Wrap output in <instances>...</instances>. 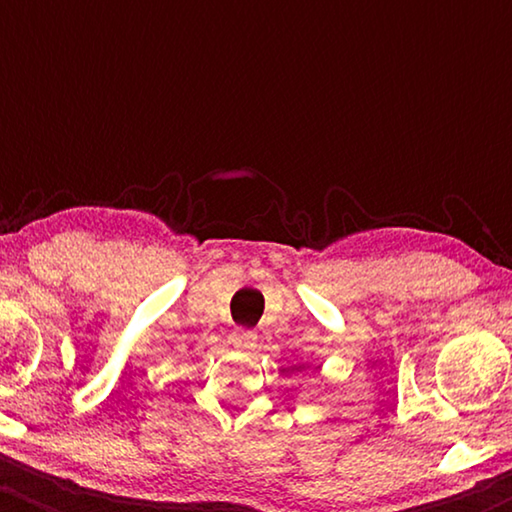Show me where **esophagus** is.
Masks as SVG:
<instances>
[{
    "label": "esophagus",
    "mask_w": 512,
    "mask_h": 512,
    "mask_svg": "<svg viewBox=\"0 0 512 512\" xmlns=\"http://www.w3.org/2000/svg\"><path fill=\"white\" fill-rule=\"evenodd\" d=\"M256 342V333L249 331V328H235L233 333H230V345L235 349H251Z\"/></svg>",
    "instance_id": "1"
}]
</instances>
